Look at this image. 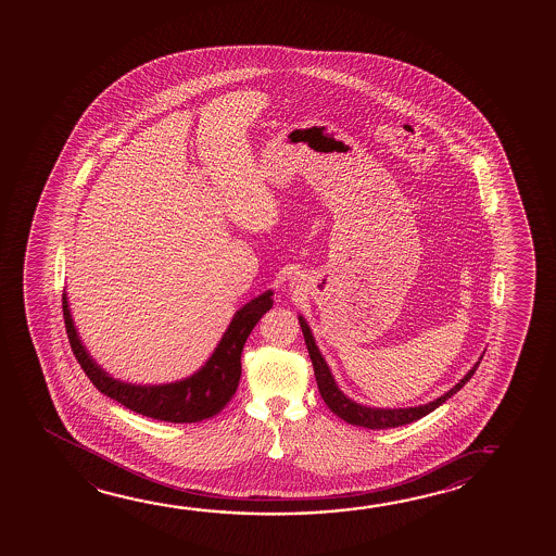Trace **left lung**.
Instances as JSON below:
<instances>
[{
	"label": "left lung",
	"instance_id": "1",
	"mask_svg": "<svg viewBox=\"0 0 556 556\" xmlns=\"http://www.w3.org/2000/svg\"><path fill=\"white\" fill-rule=\"evenodd\" d=\"M299 324H301L302 336L308 346L309 358H312V366H314V374H316V382H318V390L321 393V397L326 401L329 409L336 413L337 417L353 425V427H365L372 428V430H380V428H395L401 425H409L413 420H419L432 413V410L440 407L444 401L450 400L454 393L459 392L464 388L465 383L471 380L477 366L481 365V358L475 363L473 368L469 372L465 374L464 378L459 382L455 383L452 390H447L444 395H440L434 401H428L425 405H415V407H368V405H361L356 401L346 397L345 393L339 390L333 374L329 370L326 358L319 353L318 345H316V339L312 336V329H309L308 321L299 316Z\"/></svg>",
	"mask_w": 556,
	"mask_h": 556
}]
</instances>
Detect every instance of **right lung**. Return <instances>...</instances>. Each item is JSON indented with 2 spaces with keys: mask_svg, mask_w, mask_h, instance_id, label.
I'll list each match as a JSON object with an SVG mask.
<instances>
[{
  "mask_svg": "<svg viewBox=\"0 0 556 556\" xmlns=\"http://www.w3.org/2000/svg\"><path fill=\"white\" fill-rule=\"evenodd\" d=\"M62 306L65 329L75 358L99 392L109 395L110 400L118 401L134 413L151 419L166 422H200L217 415L237 392L238 380L242 374V349L255 324L274 306V291L262 292L254 301L248 302L235 312L227 331L223 333L215 351L200 370L190 374L188 378L168 383L122 382L106 372L92 358L87 346L83 345L65 291Z\"/></svg>",
  "mask_w": 556,
  "mask_h": 556,
  "instance_id": "1",
  "label": "right lung"
}]
</instances>
